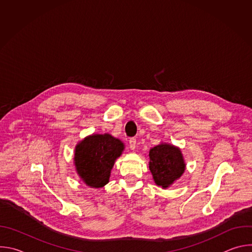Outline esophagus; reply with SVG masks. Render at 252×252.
Instances as JSON below:
<instances>
[{"label": "esophagus", "mask_w": 252, "mask_h": 252, "mask_svg": "<svg viewBox=\"0 0 252 252\" xmlns=\"http://www.w3.org/2000/svg\"><path fill=\"white\" fill-rule=\"evenodd\" d=\"M128 142H129V149L131 151H133L135 149V147H136V139L134 137H131Z\"/></svg>", "instance_id": "esophagus-1"}]
</instances>
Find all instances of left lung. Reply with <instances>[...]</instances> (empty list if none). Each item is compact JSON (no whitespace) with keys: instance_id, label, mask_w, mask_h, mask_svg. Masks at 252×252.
I'll list each match as a JSON object with an SVG mask.
<instances>
[{"instance_id":"8db88e82","label":"left lung","mask_w":252,"mask_h":252,"mask_svg":"<svg viewBox=\"0 0 252 252\" xmlns=\"http://www.w3.org/2000/svg\"><path fill=\"white\" fill-rule=\"evenodd\" d=\"M150 170L155 183L162 189H167L183 175L186 163L178 148L160 143L150 151Z\"/></svg>"}]
</instances>
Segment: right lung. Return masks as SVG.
I'll return each mask as SVG.
<instances>
[{
	"mask_svg": "<svg viewBox=\"0 0 252 252\" xmlns=\"http://www.w3.org/2000/svg\"><path fill=\"white\" fill-rule=\"evenodd\" d=\"M124 149V142L109 133L89 135L80 141L75 150L74 161L82 181L91 188L104 187Z\"/></svg>",
	"mask_w": 252,
	"mask_h": 252,
	"instance_id": "add662e5",
	"label": "right lung"
}]
</instances>
